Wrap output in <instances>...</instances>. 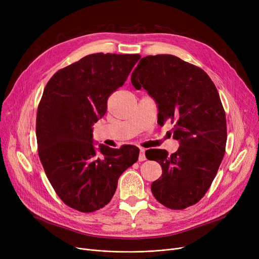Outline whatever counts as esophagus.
<instances>
[{
  "mask_svg": "<svg viewBox=\"0 0 259 259\" xmlns=\"http://www.w3.org/2000/svg\"><path fill=\"white\" fill-rule=\"evenodd\" d=\"M139 160H140V161L146 160V155H145V150H144V149H141L140 155H139Z\"/></svg>",
  "mask_w": 259,
  "mask_h": 259,
  "instance_id": "34e87169",
  "label": "esophagus"
}]
</instances>
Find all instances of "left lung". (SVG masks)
Masks as SVG:
<instances>
[{
    "mask_svg": "<svg viewBox=\"0 0 259 259\" xmlns=\"http://www.w3.org/2000/svg\"><path fill=\"white\" fill-rule=\"evenodd\" d=\"M131 83L155 101L159 126L174 122L173 139L180 142L171 155L161 149L146 152L162 169L151 185L154 197L174 210L194 205L208 191L226 151V113L219 91L202 69L171 54L143 58Z\"/></svg>",
    "mask_w": 259,
    "mask_h": 259,
    "instance_id": "left-lung-1",
    "label": "left lung"
}]
</instances>
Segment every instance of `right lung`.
Instances as JSON below:
<instances>
[{
	"label": "right lung",
	"mask_w": 259,
	"mask_h": 259,
	"mask_svg": "<svg viewBox=\"0 0 259 259\" xmlns=\"http://www.w3.org/2000/svg\"><path fill=\"white\" fill-rule=\"evenodd\" d=\"M140 59V54H89L59 70L44 89L36 114L38 156L54 191L79 212L106 206L119 176L139 158L140 149L132 145L95 148L92 126Z\"/></svg>",
	"instance_id": "right-lung-1"
}]
</instances>
